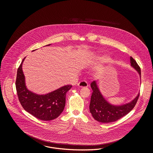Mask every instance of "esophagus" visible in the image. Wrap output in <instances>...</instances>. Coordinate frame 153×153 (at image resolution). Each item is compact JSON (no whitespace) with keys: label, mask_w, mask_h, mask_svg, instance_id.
I'll return each mask as SVG.
<instances>
[{"label":"esophagus","mask_w":153,"mask_h":153,"mask_svg":"<svg viewBox=\"0 0 153 153\" xmlns=\"http://www.w3.org/2000/svg\"><path fill=\"white\" fill-rule=\"evenodd\" d=\"M77 85L81 88H85L87 87L88 86V84L87 82L85 80H82V81H80L78 84H77Z\"/></svg>","instance_id":"obj_1"}]
</instances>
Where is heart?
Returning <instances> with one entry per match:
<instances>
[{
	"mask_svg": "<svg viewBox=\"0 0 153 153\" xmlns=\"http://www.w3.org/2000/svg\"><path fill=\"white\" fill-rule=\"evenodd\" d=\"M97 60H99V61L102 62H107L109 59V57L106 56V55H102L99 57H97L96 58Z\"/></svg>",
	"mask_w": 153,
	"mask_h": 153,
	"instance_id": "obj_1",
	"label": "heart"
}]
</instances>
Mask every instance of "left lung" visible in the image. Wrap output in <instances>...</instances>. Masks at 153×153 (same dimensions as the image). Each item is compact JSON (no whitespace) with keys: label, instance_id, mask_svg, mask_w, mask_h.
I'll list each match as a JSON object with an SVG mask.
<instances>
[{"label":"left lung","instance_id":"obj_1","mask_svg":"<svg viewBox=\"0 0 153 153\" xmlns=\"http://www.w3.org/2000/svg\"><path fill=\"white\" fill-rule=\"evenodd\" d=\"M130 62L131 65L138 72L140 77V68L136 61L132 57H130ZM91 87L93 92L89 105L90 112L96 120L104 123L115 122L128 114L134 108L140 95L139 94L129 103L116 106L109 104L105 100L97 87L96 81L91 83Z\"/></svg>","mask_w":153,"mask_h":153}]
</instances>
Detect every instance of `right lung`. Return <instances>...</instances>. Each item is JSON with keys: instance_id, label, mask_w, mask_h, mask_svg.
Here are the masks:
<instances>
[{"instance_id": "1", "label": "right lung", "mask_w": 153, "mask_h": 153, "mask_svg": "<svg viewBox=\"0 0 153 153\" xmlns=\"http://www.w3.org/2000/svg\"><path fill=\"white\" fill-rule=\"evenodd\" d=\"M49 45L51 44L46 46ZM25 58L18 69L15 81L17 95L22 107L33 116L44 121H49L57 118L64 109L66 92L72 85H65L46 95H39L33 93L27 89L25 85V76L22 69Z\"/></svg>"}]
</instances>
